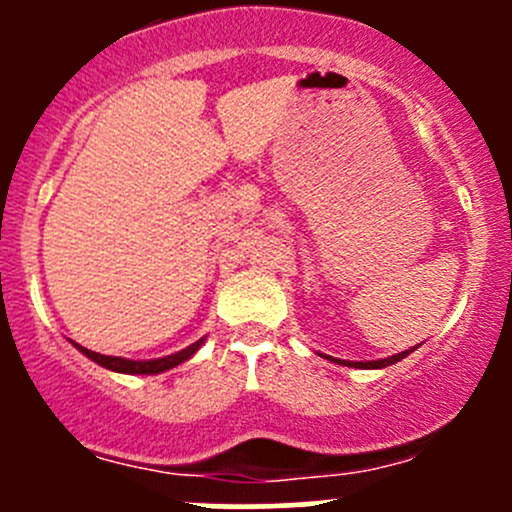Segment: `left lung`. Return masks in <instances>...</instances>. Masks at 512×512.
Returning a JSON list of instances; mask_svg holds the SVG:
<instances>
[{"mask_svg": "<svg viewBox=\"0 0 512 512\" xmlns=\"http://www.w3.org/2000/svg\"><path fill=\"white\" fill-rule=\"evenodd\" d=\"M414 349H418V347H414ZM414 349H406V352L386 356V359H379V361H344V359H332V356H327V359L337 361V364H344V366H354V369H384V366H391V364H396V361L404 359V356H409Z\"/></svg>", "mask_w": 512, "mask_h": 512, "instance_id": "1", "label": "left lung"}]
</instances>
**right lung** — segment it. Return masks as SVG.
Wrapping results in <instances>:
<instances>
[{"mask_svg":"<svg viewBox=\"0 0 512 512\" xmlns=\"http://www.w3.org/2000/svg\"><path fill=\"white\" fill-rule=\"evenodd\" d=\"M203 342H205V339H198V342L190 344V347L180 349L178 354L163 356V359H148V361L123 359V356H106V354L91 352V349H86V347H79V344H76V342H71V344H74V347L79 349L81 354L89 356L91 361H96L98 366H103V369L118 371V374H160V371H168V369H173V366H178V364H183V361H188L190 356H193L200 347H203Z\"/></svg>","mask_w":512,"mask_h":512,"instance_id":"add662e5","label":"right lung"}]
</instances>
